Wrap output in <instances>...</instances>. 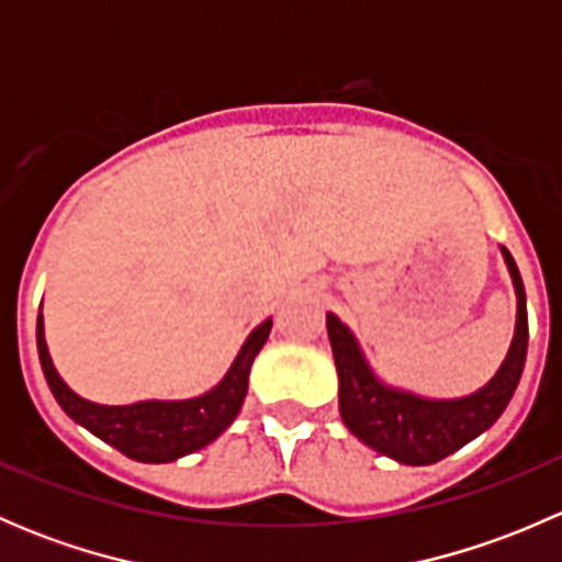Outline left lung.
Returning <instances> with one entry per match:
<instances>
[{
    "label": "left lung",
    "mask_w": 562,
    "mask_h": 562,
    "mask_svg": "<svg viewBox=\"0 0 562 562\" xmlns=\"http://www.w3.org/2000/svg\"><path fill=\"white\" fill-rule=\"evenodd\" d=\"M501 252L517 291V326H514L512 348L486 386L459 400H427L411 391L386 386L367 364L353 331L337 315H326L339 375V416L361 443L402 464H432L454 454L501 418L519 386L527 356L522 277L512 252L506 247H501Z\"/></svg>",
    "instance_id": "left-lung-1"
}]
</instances>
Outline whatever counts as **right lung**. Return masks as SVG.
<instances>
[{
  "label": "right lung",
  "instance_id": "right-lung-1",
  "mask_svg": "<svg viewBox=\"0 0 562 562\" xmlns=\"http://www.w3.org/2000/svg\"><path fill=\"white\" fill-rule=\"evenodd\" d=\"M269 331L271 317L252 328V334L236 353L231 370L212 391L192 396V400L171 402L146 400L133 402V405H98V402L78 396L61 381L54 361H50L48 345H45L43 313L37 315V353L50 394L56 396L59 407L72 422L87 427L89 432L122 451L124 457L160 464L203 449L231 427L247 396L249 367L269 339Z\"/></svg>",
  "mask_w": 562,
  "mask_h": 562
}]
</instances>
